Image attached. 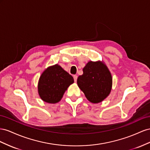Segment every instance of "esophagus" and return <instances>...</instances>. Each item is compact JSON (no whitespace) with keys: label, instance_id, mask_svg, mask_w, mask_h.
<instances>
[{"label":"esophagus","instance_id":"esophagus-1","mask_svg":"<svg viewBox=\"0 0 150 150\" xmlns=\"http://www.w3.org/2000/svg\"><path fill=\"white\" fill-rule=\"evenodd\" d=\"M74 81L76 82V80H77V75H74Z\"/></svg>","mask_w":150,"mask_h":150}]
</instances>
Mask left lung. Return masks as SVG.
I'll return each mask as SVG.
<instances>
[{"instance_id": "1", "label": "left lung", "mask_w": 150, "mask_h": 150, "mask_svg": "<svg viewBox=\"0 0 150 150\" xmlns=\"http://www.w3.org/2000/svg\"><path fill=\"white\" fill-rule=\"evenodd\" d=\"M83 75L77 79V84L92 103L104 100L112 88V79L108 68L102 62H89L83 68Z\"/></svg>"}]
</instances>
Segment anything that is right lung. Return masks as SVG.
<instances>
[{
    "instance_id": "add662e5",
    "label": "right lung",
    "mask_w": 150,
    "mask_h": 150,
    "mask_svg": "<svg viewBox=\"0 0 150 150\" xmlns=\"http://www.w3.org/2000/svg\"><path fill=\"white\" fill-rule=\"evenodd\" d=\"M74 82L73 76L56 64L42 72L38 82V93L43 101L50 104L57 103L67 88Z\"/></svg>"
}]
</instances>
